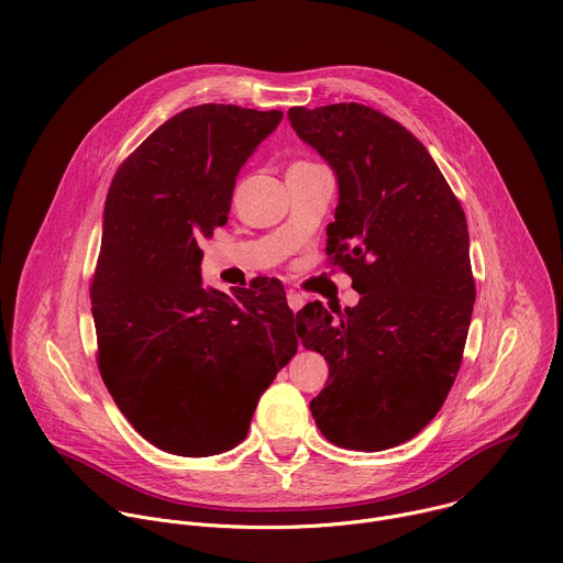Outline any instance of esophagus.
<instances>
[{
	"mask_svg": "<svg viewBox=\"0 0 563 563\" xmlns=\"http://www.w3.org/2000/svg\"><path fill=\"white\" fill-rule=\"evenodd\" d=\"M286 299H288V306H290L295 312L303 306V297H301L299 292H295V290H288V292H286Z\"/></svg>",
	"mask_w": 563,
	"mask_h": 563,
	"instance_id": "1",
	"label": "esophagus"
}]
</instances>
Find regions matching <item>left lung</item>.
<instances>
[{"instance_id": "1", "label": "left lung", "mask_w": 563, "mask_h": 563, "mask_svg": "<svg viewBox=\"0 0 563 563\" xmlns=\"http://www.w3.org/2000/svg\"><path fill=\"white\" fill-rule=\"evenodd\" d=\"M288 120L336 175L325 253L362 295L340 319L321 301L297 312L301 344L330 371L310 412L334 445L386 451L430 423L460 373L477 295L466 214L423 144L384 112L295 106Z\"/></svg>"}]
</instances>
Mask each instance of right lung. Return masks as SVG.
I'll return each instance as SVG.
<instances>
[{
	"label": "right lung",
	"mask_w": 563,
	"mask_h": 563,
	"mask_svg": "<svg viewBox=\"0 0 563 563\" xmlns=\"http://www.w3.org/2000/svg\"><path fill=\"white\" fill-rule=\"evenodd\" d=\"M282 110L201 103L151 133L112 177L90 284L97 366L118 408L181 457L227 453L297 353L286 292L201 286L199 240L229 221L240 168Z\"/></svg>",
	"instance_id": "right-lung-1"
}]
</instances>
